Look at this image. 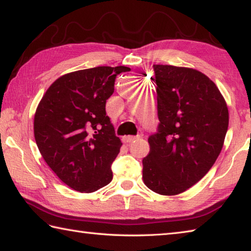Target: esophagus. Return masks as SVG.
Masks as SVG:
<instances>
[{
  "mask_svg": "<svg viewBox=\"0 0 251 251\" xmlns=\"http://www.w3.org/2000/svg\"><path fill=\"white\" fill-rule=\"evenodd\" d=\"M137 139H139V137H138V136H126V137H124V139H123V140H124V142L130 143V142L135 141Z\"/></svg>",
  "mask_w": 251,
  "mask_h": 251,
  "instance_id": "34e87169",
  "label": "esophagus"
}]
</instances>
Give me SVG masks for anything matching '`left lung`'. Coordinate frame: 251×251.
<instances>
[{
    "label": "left lung",
    "mask_w": 251,
    "mask_h": 251,
    "mask_svg": "<svg viewBox=\"0 0 251 251\" xmlns=\"http://www.w3.org/2000/svg\"><path fill=\"white\" fill-rule=\"evenodd\" d=\"M157 132L149 137L142 178L161 195H177L204 177L222 150L228 111L220 90L194 69L154 65Z\"/></svg>",
    "instance_id": "8db88e82"
}]
</instances>
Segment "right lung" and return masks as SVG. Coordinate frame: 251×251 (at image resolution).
<instances>
[{"mask_svg":"<svg viewBox=\"0 0 251 251\" xmlns=\"http://www.w3.org/2000/svg\"><path fill=\"white\" fill-rule=\"evenodd\" d=\"M129 68L96 67L65 74L46 90L34 115L40 153L71 189L92 193L109 184L122 142L105 113L115 78Z\"/></svg>","mask_w":251,"mask_h":251,"instance_id":"obj_1","label":"right lung"}]
</instances>
